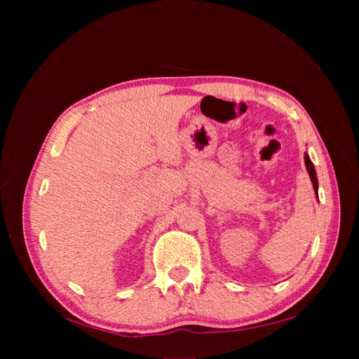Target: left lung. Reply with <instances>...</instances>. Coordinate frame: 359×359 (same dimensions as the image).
<instances>
[{"label": "left lung", "instance_id": "1", "mask_svg": "<svg viewBox=\"0 0 359 359\" xmlns=\"http://www.w3.org/2000/svg\"><path fill=\"white\" fill-rule=\"evenodd\" d=\"M304 161H306V168H307V170H309L310 180H311V182H313L314 193L318 194V187H319V182H318V177H316V170H314V166H313V163H311V160H310V157H309V154H307V153H306V156H304Z\"/></svg>", "mask_w": 359, "mask_h": 359}]
</instances>
